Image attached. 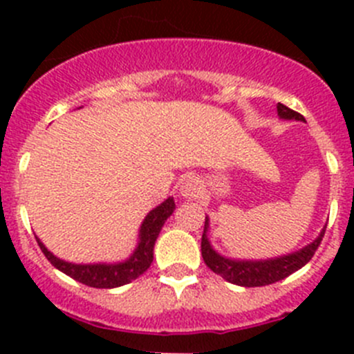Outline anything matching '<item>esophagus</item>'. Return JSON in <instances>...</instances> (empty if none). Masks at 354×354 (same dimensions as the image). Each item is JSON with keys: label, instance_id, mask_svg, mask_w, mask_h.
I'll use <instances>...</instances> for the list:
<instances>
[{"label": "esophagus", "instance_id": "obj_1", "mask_svg": "<svg viewBox=\"0 0 354 354\" xmlns=\"http://www.w3.org/2000/svg\"><path fill=\"white\" fill-rule=\"evenodd\" d=\"M200 192H202V183L197 176H187L181 180L180 183V195L183 198H195L198 197Z\"/></svg>", "mask_w": 354, "mask_h": 354}]
</instances>
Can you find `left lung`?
Wrapping results in <instances>:
<instances>
[{
	"label": "left lung",
	"mask_w": 354,
	"mask_h": 354,
	"mask_svg": "<svg viewBox=\"0 0 354 354\" xmlns=\"http://www.w3.org/2000/svg\"><path fill=\"white\" fill-rule=\"evenodd\" d=\"M277 116L281 120H296V121H305V118L296 111L286 108L284 104H277ZM209 217H205V226H203L202 234V257L205 266L209 267L212 272L217 276L223 277L224 281L236 286L243 288H257V286H267V284L277 283V281L284 279V277L291 276L298 269H301L305 263L312 260L313 253L319 248L320 241H322L326 227L320 231L319 236L303 248L296 250V252L288 253V255L274 257V259L266 260H240V259H230L210 245L209 240Z\"/></svg>",
	"instance_id": "left-lung-1"
}]
</instances>
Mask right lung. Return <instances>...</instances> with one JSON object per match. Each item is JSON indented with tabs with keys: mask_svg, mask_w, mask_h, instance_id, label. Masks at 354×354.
I'll list each match as a JSON object with an SVG mask.
<instances>
[{
	"mask_svg": "<svg viewBox=\"0 0 354 354\" xmlns=\"http://www.w3.org/2000/svg\"><path fill=\"white\" fill-rule=\"evenodd\" d=\"M176 205H174V198L169 197L164 200L162 203L152 209L151 212L145 216L144 223H142L140 230H138V243L135 246L133 253L128 257L123 262H99V263H73L66 262V260L59 259L55 253L49 252L46 245L35 236L39 246H41L42 253L46 259L53 263L58 270L63 274L70 276L71 279L78 281V283L85 284L91 288H120L124 284L131 283L137 277H140L145 270L151 267L152 260H154V245L157 236H159L160 230H162L164 223L167 217L174 212Z\"/></svg>",
	"mask_w": 354,
	"mask_h": 354,
	"instance_id": "add662e5",
	"label": "right lung"
}]
</instances>
